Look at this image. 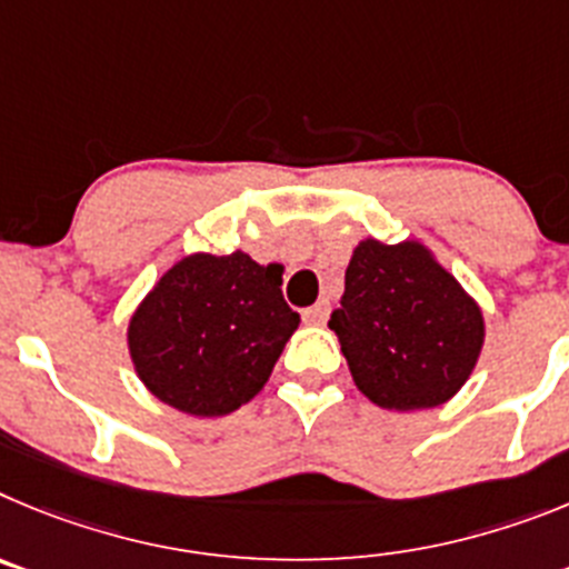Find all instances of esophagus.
<instances>
[{
    "label": "esophagus",
    "instance_id": "1",
    "mask_svg": "<svg viewBox=\"0 0 569 569\" xmlns=\"http://www.w3.org/2000/svg\"><path fill=\"white\" fill-rule=\"evenodd\" d=\"M329 300H317L311 309L303 311V320L309 322V326H322V322L329 320Z\"/></svg>",
    "mask_w": 569,
    "mask_h": 569
}]
</instances>
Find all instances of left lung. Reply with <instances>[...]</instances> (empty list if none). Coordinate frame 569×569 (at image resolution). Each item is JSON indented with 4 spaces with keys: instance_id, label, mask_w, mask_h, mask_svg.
<instances>
[{
    "instance_id": "obj_1",
    "label": "left lung",
    "mask_w": 569,
    "mask_h": 569,
    "mask_svg": "<svg viewBox=\"0 0 569 569\" xmlns=\"http://www.w3.org/2000/svg\"><path fill=\"white\" fill-rule=\"evenodd\" d=\"M329 329L371 402L417 411L448 402L473 371L485 342L479 306L413 240H362Z\"/></svg>"
}]
</instances>
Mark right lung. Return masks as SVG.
Segmentation results:
<instances>
[{
    "label": "right lung",
    "mask_w": 569,
    "mask_h": 569,
    "mask_svg": "<svg viewBox=\"0 0 569 569\" xmlns=\"http://www.w3.org/2000/svg\"><path fill=\"white\" fill-rule=\"evenodd\" d=\"M280 266L249 254H189L158 280L130 320L136 371L161 402L223 417L266 386L300 315Z\"/></svg>",
    "instance_id": "obj_1"
}]
</instances>
